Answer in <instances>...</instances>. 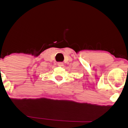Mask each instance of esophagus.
I'll return each mask as SVG.
<instances>
[{
    "instance_id": "1",
    "label": "esophagus",
    "mask_w": 128,
    "mask_h": 128,
    "mask_svg": "<svg viewBox=\"0 0 128 128\" xmlns=\"http://www.w3.org/2000/svg\"><path fill=\"white\" fill-rule=\"evenodd\" d=\"M58 66H60V67H62L63 66H64V64H63V62H58L57 63Z\"/></svg>"
}]
</instances>
